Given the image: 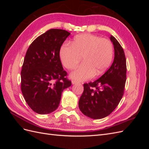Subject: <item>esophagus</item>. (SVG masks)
I'll return each mask as SVG.
<instances>
[{
  "mask_svg": "<svg viewBox=\"0 0 149 149\" xmlns=\"http://www.w3.org/2000/svg\"><path fill=\"white\" fill-rule=\"evenodd\" d=\"M71 83H72V84H76V83H78V82L77 81L73 80V81H71Z\"/></svg>",
  "mask_w": 149,
  "mask_h": 149,
  "instance_id": "obj_1",
  "label": "esophagus"
}]
</instances>
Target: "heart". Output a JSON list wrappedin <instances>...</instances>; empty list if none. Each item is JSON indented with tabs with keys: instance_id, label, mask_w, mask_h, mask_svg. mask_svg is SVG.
I'll use <instances>...</instances> for the list:
<instances>
[{
	"instance_id": "obj_1",
	"label": "heart",
	"mask_w": 149,
	"mask_h": 149,
	"mask_svg": "<svg viewBox=\"0 0 149 149\" xmlns=\"http://www.w3.org/2000/svg\"><path fill=\"white\" fill-rule=\"evenodd\" d=\"M113 53V45L109 40L84 33L76 36L71 44L63 45L60 57L63 65L68 70L74 68L83 57L84 62L70 76L76 80L84 81L102 74L111 63Z\"/></svg>"
}]
</instances>
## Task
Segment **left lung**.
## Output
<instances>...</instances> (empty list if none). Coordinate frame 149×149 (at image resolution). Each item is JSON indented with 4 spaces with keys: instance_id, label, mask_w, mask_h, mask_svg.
Here are the masks:
<instances>
[{
    "instance_id": "left-lung-1",
    "label": "left lung",
    "mask_w": 149,
    "mask_h": 149,
    "mask_svg": "<svg viewBox=\"0 0 149 149\" xmlns=\"http://www.w3.org/2000/svg\"><path fill=\"white\" fill-rule=\"evenodd\" d=\"M114 60L101 78L84 83L79 101L80 111L89 118L100 119L109 116L118 106L124 95L126 81V59L123 47L113 36Z\"/></svg>"
}]
</instances>
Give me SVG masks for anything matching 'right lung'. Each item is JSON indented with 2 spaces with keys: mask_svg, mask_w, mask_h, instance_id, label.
Returning a JSON list of instances; mask_svg holds the SVG:
<instances>
[{
  "mask_svg": "<svg viewBox=\"0 0 149 149\" xmlns=\"http://www.w3.org/2000/svg\"><path fill=\"white\" fill-rule=\"evenodd\" d=\"M71 33L50 29L30 44L21 71V90L29 107L40 114L55 111L63 89L71 81L67 78L60 58L62 44Z\"/></svg>",
  "mask_w": 149,
  "mask_h": 149,
  "instance_id": "obj_1",
  "label": "right lung"
}]
</instances>
